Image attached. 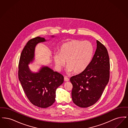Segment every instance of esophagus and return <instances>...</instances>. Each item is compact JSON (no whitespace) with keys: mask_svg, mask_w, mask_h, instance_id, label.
Wrapping results in <instances>:
<instances>
[{"mask_svg":"<svg viewBox=\"0 0 128 128\" xmlns=\"http://www.w3.org/2000/svg\"><path fill=\"white\" fill-rule=\"evenodd\" d=\"M69 79L68 78H67V77H64V81L65 82H68L69 80Z\"/></svg>","mask_w":128,"mask_h":128,"instance_id":"obj_1","label":"esophagus"}]
</instances>
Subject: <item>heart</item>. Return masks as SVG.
<instances>
[{
    "label": "heart",
    "instance_id": "heart-1",
    "mask_svg": "<svg viewBox=\"0 0 128 128\" xmlns=\"http://www.w3.org/2000/svg\"><path fill=\"white\" fill-rule=\"evenodd\" d=\"M94 52V46L89 41L72 40L61 45L58 53L54 54L53 59L58 70H61L66 61L68 72L81 73L91 62Z\"/></svg>",
    "mask_w": 128,
    "mask_h": 128
}]
</instances>
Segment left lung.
Returning <instances> with one entry per match:
<instances>
[{
    "label": "left lung",
    "mask_w": 128,
    "mask_h": 128,
    "mask_svg": "<svg viewBox=\"0 0 128 128\" xmlns=\"http://www.w3.org/2000/svg\"><path fill=\"white\" fill-rule=\"evenodd\" d=\"M97 48L91 62L82 72L72 77L73 103L88 108L101 98L110 79V58L106 48L96 40Z\"/></svg>",
    "instance_id": "obj_1"
}]
</instances>
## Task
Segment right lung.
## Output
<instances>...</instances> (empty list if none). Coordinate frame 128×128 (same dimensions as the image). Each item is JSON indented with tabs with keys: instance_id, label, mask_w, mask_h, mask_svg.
<instances>
[{
	"instance_id": "add662e5",
	"label": "right lung",
	"mask_w": 128,
	"mask_h": 128,
	"mask_svg": "<svg viewBox=\"0 0 128 128\" xmlns=\"http://www.w3.org/2000/svg\"><path fill=\"white\" fill-rule=\"evenodd\" d=\"M45 41L39 36L30 40L22 52L18 63V79L25 94L31 103L41 108H48L55 102L56 90L64 82L62 75L47 66L41 67L36 73L29 68L34 60L36 46Z\"/></svg>"
}]
</instances>
